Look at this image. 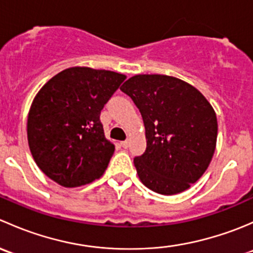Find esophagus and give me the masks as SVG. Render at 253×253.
<instances>
[{
    "mask_svg": "<svg viewBox=\"0 0 253 253\" xmlns=\"http://www.w3.org/2000/svg\"><path fill=\"white\" fill-rule=\"evenodd\" d=\"M121 145L125 148V149H126V148H128L129 147V139H126V141L121 142Z\"/></svg>",
    "mask_w": 253,
    "mask_h": 253,
    "instance_id": "1",
    "label": "esophagus"
}]
</instances>
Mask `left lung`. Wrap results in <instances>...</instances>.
I'll return each instance as SVG.
<instances>
[{"label":"left lung","mask_w":253,"mask_h":253,"mask_svg":"<svg viewBox=\"0 0 253 253\" xmlns=\"http://www.w3.org/2000/svg\"><path fill=\"white\" fill-rule=\"evenodd\" d=\"M139 109L147 149L134 158L143 185L160 195H176L200 180L216 145L214 109L198 89L164 75H137L121 88Z\"/></svg>","instance_id":"1"}]
</instances>
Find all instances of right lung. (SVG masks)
<instances>
[{
	"instance_id": "1",
	"label": "right lung",
	"mask_w": 253,
	"mask_h": 253,
	"mask_svg": "<svg viewBox=\"0 0 253 253\" xmlns=\"http://www.w3.org/2000/svg\"><path fill=\"white\" fill-rule=\"evenodd\" d=\"M126 76L71 67L38 91L28 114L30 152L42 172L63 187L96 180L115 145L105 138L100 112Z\"/></svg>"
}]
</instances>
